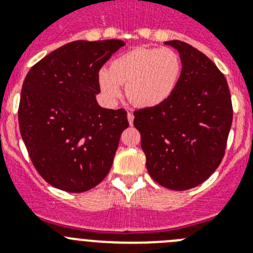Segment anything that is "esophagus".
Returning <instances> with one entry per match:
<instances>
[{
	"mask_svg": "<svg viewBox=\"0 0 253 253\" xmlns=\"http://www.w3.org/2000/svg\"><path fill=\"white\" fill-rule=\"evenodd\" d=\"M128 122H129V124L133 125V122H134V115H133V113H128Z\"/></svg>",
	"mask_w": 253,
	"mask_h": 253,
	"instance_id": "esophagus-1",
	"label": "esophagus"
}]
</instances>
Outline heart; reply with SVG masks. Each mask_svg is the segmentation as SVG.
<instances>
[{
    "instance_id": "b5f03b06",
    "label": "heart",
    "mask_w": 253,
    "mask_h": 253,
    "mask_svg": "<svg viewBox=\"0 0 253 253\" xmlns=\"http://www.w3.org/2000/svg\"><path fill=\"white\" fill-rule=\"evenodd\" d=\"M182 62L171 48L137 46L114 58L99 72V86L107 101H115L120 87L134 106L154 107L169 99L177 87Z\"/></svg>"
}]
</instances>
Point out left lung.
<instances>
[{"label":"left lung","instance_id":"8db88e82","mask_svg":"<svg viewBox=\"0 0 253 253\" xmlns=\"http://www.w3.org/2000/svg\"><path fill=\"white\" fill-rule=\"evenodd\" d=\"M165 44L180 53V81L169 100L134 111V126L151 177L182 191L203 184L220 165L233 109L224 75L207 55L180 40Z\"/></svg>","mask_w":253,"mask_h":253}]
</instances>
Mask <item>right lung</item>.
<instances>
[{"label": "right lung", "instance_id": "right-lung-1", "mask_svg": "<svg viewBox=\"0 0 253 253\" xmlns=\"http://www.w3.org/2000/svg\"><path fill=\"white\" fill-rule=\"evenodd\" d=\"M123 40H76L31 67L22 84L20 133L40 176L68 193H84L109 173L123 130L124 109L96 101L99 71Z\"/></svg>", "mask_w": 253, "mask_h": 253}]
</instances>
